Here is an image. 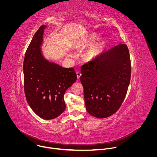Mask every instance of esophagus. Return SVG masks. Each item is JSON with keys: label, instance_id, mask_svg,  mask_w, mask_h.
<instances>
[{"label": "esophagus", "instance_id": "obj_1", "mask_svg": "<svg viewBox=\"0 0 157 157\" xmlns=\"http://www.w3.org/2000/svg\"><path fill=\"white\" fill-rule=\"evenodd\" d=\"M76 74H77V79H79V78H80V76L82 75V74H81L80 72H77L76 73Z\"/></svg>", "mask_w": 157, "mask_h": 157}]
</instances>
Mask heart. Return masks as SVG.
I'll return each instance as SVG.
<instances>
[{
    "label": "heart",
    "instance_id": "obj_1",
    "mask_svg": "<svg viewBox=\"0 0 157 157\" xmlns=\"http://www.w3.org/2000/svg\"><path fill=\"white\" fill-rule=\"evenodd\" d=\"M99 36L95 33H87L75 40L74 46L77 49H83L90 44L85 52V57L87 60H94L98 58L105 51L108 45L105 39L97 40Z\"/></svg>",
    "mask_w": 157,
    "mask_h": 157
}]
</instances>
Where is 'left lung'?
<instances>
[{"instance_id": "obj_1", "label": "left lung", "mask_w": 157, "mask_h": 157, "mask_svg": "<svg viewBox=\"0 0 157 157\" xmlns=\"http://www.w3.org/2000/svg\"><path fill=\"white\" fill-rule=\"evenodd\" d=\"M81 73L86 111L99 118L112 115L123 102L130 83L131 66L128 46L120 44L112 48L83 65Z\"/></svg>"}]
</instances>
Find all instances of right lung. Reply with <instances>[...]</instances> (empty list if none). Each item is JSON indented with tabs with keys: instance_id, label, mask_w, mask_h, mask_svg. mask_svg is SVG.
<instances>
[{
	"instance_id": "obj_1",
	"label": "right lung",
	"mask_w": 157,
	"mask_h": 157,
	"mask_svg": "<svg viewBox=\"0 0 157 157\" xmlns=\"http://www.w3.org/2000/svg\"><path fill=\"white\" fill-rule=\"evenodd\" d=\"M46 25H42L28 47L23 61L24 90L30 108L39 117L51 120L66 108L64 95L75 82L73 67H63L45 57L41 46Z\"/></svg>"
}]
</instances>
